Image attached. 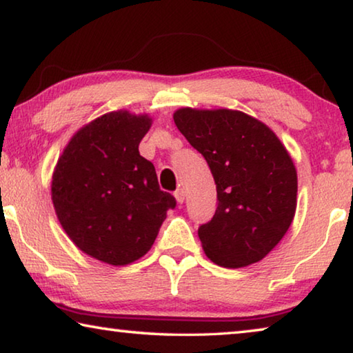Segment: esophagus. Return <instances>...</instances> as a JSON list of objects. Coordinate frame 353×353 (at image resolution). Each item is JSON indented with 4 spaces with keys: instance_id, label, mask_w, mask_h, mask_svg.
<instances>
[{
    "instance_id": "1",
    "label": "esophagus",
    "mask_w": 353,
    "mask_h": 353,
    "mask_svg": "<svg viewBox=\"0 0 353 353\" xmlns=\"http://www.w3.org/2000/svg\"><path fill=\"white\" fill-rule=\"evenodd\" d=\"M174 198H176V201L179 202V204H182V202L185 201V191H183V188H177L174 191Z\"/></svg>"
}]
</instances>
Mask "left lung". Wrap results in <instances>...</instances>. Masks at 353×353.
<instances>
[{
    "label": "left lung",
    "mask_w": 353,
    "mask_h": 353,
    "mask_svg": "<svg viewBox=\"0 0 353 353\" xmlns=\"http://www.w3.org/2000/svg\"><path fill=\"white\" fill-rule=\"evenodd\" d=\"M174 123L204 155L218 207L198 235L208 259L224 268L260 261L290 229L296 212L294 163L272 130L229 109H181Z\"/></svg>",
    "instance_id": "8db88e82"
}]
</instances>
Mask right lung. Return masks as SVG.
Returning <instances> with one entry per match:
<instances>
[{
	"label": "right lung",
	"mask_w": 353,
	"mask_h": 353,
	"mask_svg": "<svg viewBox=\"0 0 353 353\" xmlns=\"http://www.w3.org/2000/svg\"><path fill=\"white\" fill-rule=\"evenodd\" d=\"M149 128L146 115L105 113L71 139L52 174V204L70 240L113 266L145 255L176 207L139 152Z\"/></svg>",
	"instance_id": "obj_1"
}]
</instances>
